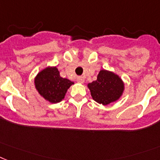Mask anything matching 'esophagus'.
<instances>
[{"label":"esophagus","instance_id":"esophagus-1","mask_svg":"<svg viewBox=\"0 0 160 160\" xmlns=\"http://www.w3.org/2000/svg\"><path fill=\"white\" fill-rule=\"evenodd\" d=\"M76 80H77L78 83H80V84H83L84 82V78L83 76H78L76 78Z\"/></svg>","mask_w":160,"mask_h":160}]
</instances>
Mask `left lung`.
Returning a JSON list of instances; mask_svg holds the SVG:
<instances>
[{
    "instance_id": "1",
    "label": "left lung",
    "mask_w": 160,
    "mask_h": 160,
    "mask_svg": "<svg viewBox=\"0 0 160 160\" xmlns=\"http://www.w3.org/2000/svg\"><path fill=\"white\" fill-rule=\"evenodd\" d=\"M88 88L95 102L108 105L122 96L124 84L118 75L107 70H101L97 80L88 84Z\"/></svg>"
}]
</instances>
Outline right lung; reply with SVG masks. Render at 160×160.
<instances>
[{"mask_svg":"<svg viewBox=\"0 0 160 160\" xmlns=\"http://www.w3.org/2000/svg\"><path fill=\"white\" fill-rule=\"evenodd\" d=\"M35 86L45 100L57 103L64 98L66 92L74 82L60 76L56 67H48L37 74L35 78Z\"/></svg>","mask_w":160,"mask_h":160,"instance_id":"obj_1","label":"right lung"}]
</instances>
